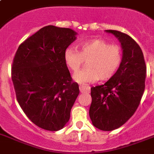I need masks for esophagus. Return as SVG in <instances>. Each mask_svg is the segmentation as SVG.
Wrapping results in <instances>:
<instances>
[{
  "label": "esophagus",
  "instance_id": "esophagus-1",
  "mask_svg": "<svg viewBox=\"0 0 154 154\" xmlns=\"http://www.w3.org/2000/svg\"><path fill=\"white\" fill-rule=\"evenodd\" d=\"M80 91L82 93H89L90 92V87L87 86V85H80L79 86Z\"/></svg>",
  "mask_w": 154,
  "mask_h": 154
}]
</instances>
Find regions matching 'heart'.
Wrapping results in <instances>:
<instances>
[{"mask_svg": "<svg viewBox=\"0 0 154 154\" xmlns=\"http://www.w3.org/2000/svg\"><path fill=\"white\" fill-rule=\"evenodd\" d=\"M79 51L68 48L65 51V64L72 72H77L85 60L87 68L77 72L75 80L79 83H91L97 80L111 79L119 69L123 60V51L118 45L102 39H93L79 45Z\"/></svg>", "mask_w": 154, "mask_h": 154, "instance_id": "1", "label": "heart"}]
</instances>
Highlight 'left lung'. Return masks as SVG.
<instances>
[{
    "mask_svg": "<svg viewBox=\"0 0 154 154\" xmlns=\"http://www.w3.org/2000/svg\"><path fill=\"white\" fill-rule=\"evenodd\" d=\"M106 32L120 41L123 60L111 79L91 88L89 112L96 128L112 131L124 125L138 107L146 87V65L141 49L131 37L117 30Z\"/></svg>",
    "mask_w": 154,
    "mask_h": 154,
    "instance_id": "obj_1",
    "label": "left lung"
}]
</instances>
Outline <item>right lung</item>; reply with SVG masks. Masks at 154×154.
Wrapping results in <instances>:
<instances>
[{
  "label": "right lung",
  "instance_id": "add662e5",
  "mask_svg": "<svg viewBox=\"0 0 154 154\" xmlns=\"http://www.w3.org/2000/svg\"><path fill=\"white\" fill-rule=\"evenodd\" d=\"M76 34L68 28L43 27L19 45L13 58L17 100L29 119L45 130L65 126L79 94L64 58Z\"/></svg>",
  "mask_w": 154,
  "mask_h": 154
}]
</instances>
